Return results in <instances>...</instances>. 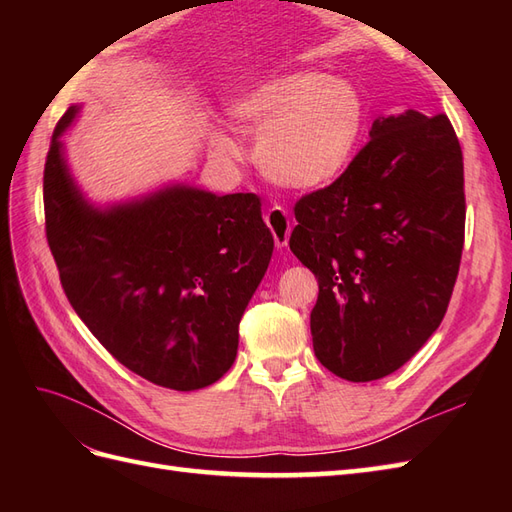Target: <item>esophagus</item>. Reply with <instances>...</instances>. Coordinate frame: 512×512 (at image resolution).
Wrapping results in <instances>:
<instances>
[{
	"label": "esophagus",
	"instance_id": "esophagus-1",
	"mask_svg": "<svg viewBox=\"0 0 512 512\" xmlns=\"http://www.w3.org/2000/svg\"><path fill=\"white\" fill-rule=\"evenodd\" d=\"M265 222L269 226V230L273 232V239H275V245L280 247H286L288 245V239H290V230H292V224L288 220V211L284 207H271L265 215Z\"/></svg>",
	"mask_w": 512,
	"mask_h": 512
}]
</instances>
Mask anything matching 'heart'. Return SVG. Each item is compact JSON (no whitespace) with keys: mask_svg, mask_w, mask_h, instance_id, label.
<instances>
[{"mask_svg":"<svg viewBox=\"0 0 512 512\" xmlns=\"http://www.w3.org/2000/svg\"><path fill=\"white\" fill-rule=\"evenodd\" d=\"M232 117L258 134L256 160L273 183L292 190H318L352 158L363 130V100L348 81L316 70H299L258 85L232 104ZM222 156L239 147L215 134Z\"/></svg>","mask_w":512,"mask_h":512,"instance_id":"heart-1","label":"heart"}]
</instances>
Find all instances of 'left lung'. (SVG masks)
<instances>
[{
	"label": "left lung",
	"instance_id": "left-lung-1",
	"mask_svg": "<svg viewBox=\"0 0 512 512\" xmlns=\"http://www.w3.org/2000/svg\"><path fill=\"white\" fill-rule=\"evenodd\" d=\"M290 250L318 277L314 352L335 376L393 374L440 327L459 273L463 156L446 115L378 117L329 188L294 205Z\"/></svg>",
	"mask_w": 512,
	"mask_h": 512
}]
</instances>
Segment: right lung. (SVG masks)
Returning a JSON list of instances; mask_svg holds the SVG:
<instances>
[{"instance_id":"add662e5","label":"right lung","mask_w":512,"mask_h":512,"mask_svg":"<svg viewBox=\"0 0 512 512\" xmlns=\"http://www.w3.org/2000/svg\"><path fill=\"white\" fill-rule=\"evenodd\" d=\"M53 132L44 164L46 239L74 312L115 359L173 391H196L235 363L239 322L273 254L256 194L170 183L91 205Z\"/></svg>"}]
</instances>
